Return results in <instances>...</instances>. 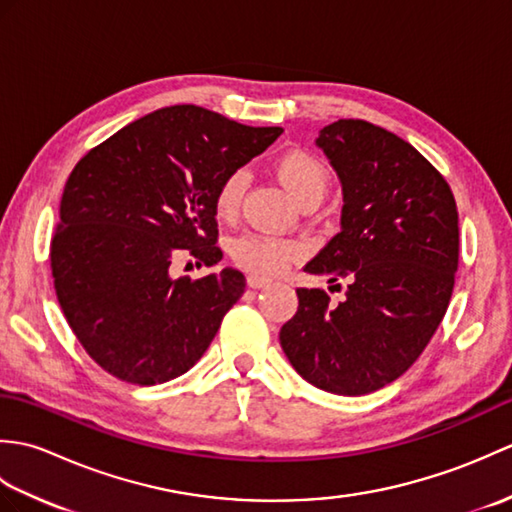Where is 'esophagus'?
Wrapping results in <instances>:
<instances>
[{"instance_id":"obj_1","label":"esophagus","mask_w":512,"mask_h":512,"mask_svg":"<svg viewBox=\"0 0 512 512\" xmlns=\"http://www.w3.org/2000/svg\"><path fill=\"white\" fill-rule=\"evenodd\" d=\"M246 281H248L250 288H266V286H270V279H268V277L255 275V273H250V275L246 277Z\"/></svg>"}]
</instances>
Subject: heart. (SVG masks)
Instances as JSON below:
<instances>
[{
    "label": "heart",
    "mask_w": 512,
    "mask_h": 512,
    "mask_svg": "<svg viewBox=\"0 0 512 512\" xmlns=\"http://www.w3.org/2000/svg\"><path fill=\"white\" fill-rule=\"evenodd\" d=\"M275 171L284 187L295 195V200H321L330 184V171L323 162L308 154V151L292 149L279 156ZM248 184L246 169H233L226 173L215 193V211L222 217H231L242 204ZM303 253V246L292 239H281L266 233H246L235 239L231 255L235 262L255 275H279L290 262H295Z\"/></svg>",
    "instance_id": "obj_1"
}]
</instances>
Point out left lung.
Masks as SVG:
<instances>
[{
    "label": "left lung",
    "mask_w": 512,
    "mask_h": 512,
    "mask_svg": "<svg viewBox=\"0 0 512 512\" xmlns=\"http://www.w3.org/2000/svg\"><path fill=\"white\" fill-rule=\"evenodd\" d=\"M314 143L339 176L343 209L341 231L303 270L347 288L339 306L299 288L279 341L310 385L363 396L405 374L438 330L458 270V206L436 167L383 127L341 118Z\"/></svg>",
    "instance_id": "obj_1"
}]
</instances>
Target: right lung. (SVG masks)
<instances>
[{"instance_id":"right-lung-1","label":"right lung","mask_w":512,"mask_h":512,"mask_svg":"<svg viewBox=\"0 0 512 512\" xmlns=\"http://www.w3.org/2000/svg\"><path fill=\"white\" fill-rule=\"evenodd\" d=\"M281 132L173 105L118 129L72 169L50 266L65 319L105 372L156 385L200 361L246 279L235 268L176 279L171 264L220 262L217 187Z\"/></svg>"}]
</instances>
